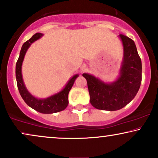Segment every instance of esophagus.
I'll use <instances>...</instances> for the list:
<instances>
[{"label": "esophagus", "instance_id": "34e87169", "mask_svg": "<svg viewBox=\"0 0 158 158\" xmlns=\"http://www.w3.org/2000/svg\"><path fill=\"white\" fill-rule=\"evenodd\" d=\"M85 69H86V66H85V64H83V65H82V67H81V72H84Z\"/></svg>", "mask_w": 158, "mask_h": 158}]
</instances>
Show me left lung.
I'll return each mask as SVG.
<instances>
[{
    "label": "left lung",
    "mask_w": 158,
    "mask_h": 158,
    "mask_svg": "<svg viewBox=\"0 0 158 158\" xmlns=\"http://www.w3.org/2000/svg\"><path fill=\"white\" fill-rule=\"evenodd\" d=\"M118 37L123 46V58L117 78L107 83L91 74H83L87 81L91 104L99 110L114 111L124 108L133 100L141 85V60L135 42L122 34Z\"/></svg>",
    "instance_id": "left-lung-1"
}]
</instances>
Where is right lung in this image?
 Masks as SVG:
<instances>
[{
  "label": "right lung",
  "mask_w": 158,
  "mask_h": 158,
  "mask_svg": "<svg viewBox=\"0 0 158 158\" xmlns=\"http://www.w3.org/2000/svg\"><path fill=\"white\" fill-rule=\"evenodd\" d=\"M43 34L41 33H36L32 36L30 40L25 42L23 44L21 48L19 56L16 64V69H15V74H16L17 84L19 92L21 97L25 101V102L31 108L34 109L36 111L42 113V114H54L61 110H64L68 106V94L70 89H72L73 85L75 83L76 78L78 77V74L73 75L69 80L67 84L61 89L59 92L51 95V96L47 97V98L40 99L34 97L29 92L28 89L25 87L24 81L23 79L22 75V65L23 60H24L25 55L27 50L30 46L31 45L33 42L38 40L43 36Z\"/></svg>",
  "instance_id": "right-lung-1"
}]
</instances>
